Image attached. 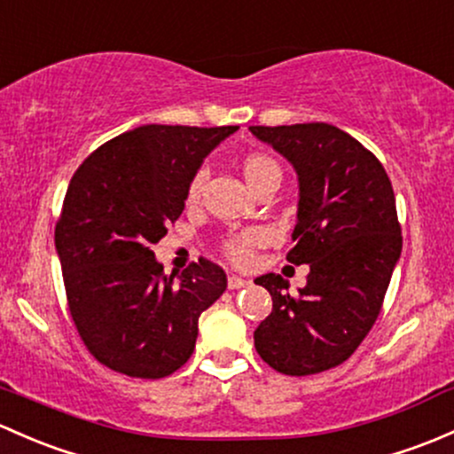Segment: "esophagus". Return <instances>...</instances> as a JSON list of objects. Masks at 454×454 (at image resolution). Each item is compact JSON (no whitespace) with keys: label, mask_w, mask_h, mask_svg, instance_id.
<instances>
[{"label":"esophagus","mask_w":454,"mask_h":454,"mask_svg":"<svg viewBox=\"0 0 454 454\" xmlns=\"http://www.w3.org/2000/svg\"><path fill=\"white\" fill-rule=\"evenodd\" d=\"M250 285V280H243L239 276H228V289H243Z\"/></svg>","instance_id":"esophagus-1"}]
</instances>
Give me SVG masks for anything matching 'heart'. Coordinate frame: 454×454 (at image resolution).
Here are the masks:
<instances>
[{"instance_id": "heart-1", "label": "heart", "mask_w": 454, "mask_h": 454, "mask_svg": "<svg viewBox=\"0 0 454 454\" xmlns=\"http://www.w3.org/2000/svg\"><path fill=\"white\" fill-rule=\"evenodd\" d=\"M243 171H246V178L250 184H256L259 180H263L265 176H280V165L276 163L271 156H265V154H252L250 159L246 160V165H243ZM204 180H207V171L200 169L198 174L191 178L189 183V200H198L200 193H202V187H204ZM259 232L256 231H250V232H243L239 237H232L231 241H226V246H223V252H226V256L231 261H235V263H247L252 256V247L256 246V241H259Z\"/></svg>"}]
</instances>
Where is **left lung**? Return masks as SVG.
Segmentation results:
<instances>
[{
  "label": "left lung",
  "instance_id": "1",
  "mask_svg": "<svg viewBox=\"0 0 454 454\" xmlns=\"http://www.w3.org/2000/svg\"><path fill=\"white\" fill-rule=\"evenodd\" d=\"M250 130L298 174L287 261L311 270L295 295L280 274L254 280L274 302L254 331V348L280 374H317L350 359L383 307L403 250L394 189L380 160L331 123Z\"/></svg>",
  "mask_w": 454,
  "mask_h": 454
}]
</instances>
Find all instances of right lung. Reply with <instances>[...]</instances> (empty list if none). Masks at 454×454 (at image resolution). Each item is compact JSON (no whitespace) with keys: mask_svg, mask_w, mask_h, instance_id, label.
Listing matches in <instances>:
<instances>
[{"mask_svg":"<svg viewBox=\"0 0 454 454\" xmlns=\"http://www.w3.org/2000/svg\"><path fill=\"white\" fill-rule=\"evenodd\" d=\"M237 126H150L106 141L71 178L56 222L69 313L102 365L163 379L193 355L198 319L226 291L207 259L163 274L152 243L184 211L191 178Z\"/></svg>","mask_w":454,"mask_h":454,"instance_id":"right-lung-1","label":"right lung"}]
</instances>
